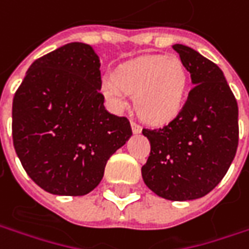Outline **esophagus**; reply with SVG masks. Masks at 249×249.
<instances>
[{
    "label": "esophagus",
    "mask_w": 249,
    "mask_h": 249,
    "mask_svg": "<svg viewBox=\"0 0 249 249\" xmlns=\"http://www.w3.org/2000/svg\"><path fill=\"white\" fill-rule=\"evenodd\" d=\"M131 129H133V133H140L141 131V126H140L137 122H134V120H131Z\"/></svg>",
    "instance_id": "obj_1"
}]
</instances>
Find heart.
<instances>
[{"instance_id": "heart-1", "label": "heart", "mask_w": 249, "mask_h": 249, "mask_svg": "<svg viewBox=\"0 0 249 249\" xmlns=\"http://www.w3.org/2000/svg\"><path fill=\"white\" fill-rule=\"evenodd\" d=\"M101 89L115 109L126 105L134 92V107L152 123H165L180 112L187 90V73L176 56H142L126 65L116 76L102 80Z\"/></svg>"}]
</instances>
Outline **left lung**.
Returning <instances> with one entry per match:
<instances>
[{
    "label": "left lung",
    "instance_id": "8db88e82",
    "mask_svg": "<svg viewBox=\"0 0 249 249\" xmlns=\"http://www.w3.org/2000/svg\"><path fill=\"white\" fill-rule=\"evenodd\" d=\"M173 50L194 87L167 124L142 129L151 152L141 175L157 196L188 201L212 191L231 165L238 147V105L216 63L181 44Z\"/></svg>",
    "mask_w": 249,
    "mask_h": 249
}]
</instances>
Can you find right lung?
Wrapping results in <instances>:
<instances>
[{
  "mask_svg": "<svg viewBox=\"0 0 249 249\" xmlns=\"http://www.w3.org/2000/svg\"><path fill=\"white\" fill-rule=\"evenodd\" d=\"M100 68L90 45L66 44L36 59L15 92V151L34 183L55 196L92 191L133 134L126 116L104 107Z\"/></svg>",
  "mask_w": 249,
  "mask_h": 249,
  "instance_id": "right-lung-1",
  "label": "right lung"
}]
</instances>
